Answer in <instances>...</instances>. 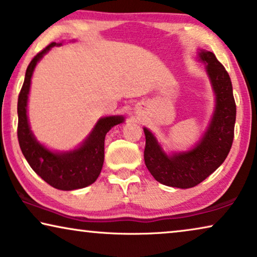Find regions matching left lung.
<instances>
[{"mask_svg": "<svg viewBox=\"0 0 257 257\" xmlns=\"http://www.w3.org/2000/svg\"><path fill=\"white\" fill-rule=\"evenodd\" d=\"M199 59L206 64L215 94V108L198 144L189 151L168 156L153 133L144 127L146 138L144 159L147 170L157 181L171 187L191 188L208 178L226 160L234 139L236 105L230 77L213 52L200 50Z\"/></svg>", "mask_w": 257, "mask_h": 257, "instance_id": "8db88e82", "label": "left lung"}]
</instances>
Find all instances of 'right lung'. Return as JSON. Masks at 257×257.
Instances as JSON below:
<instances>
[{
	"mask_svg": "<svg viewBox=\"0 0 257 257\" xmlns=\"http://www.w3.org/2000/svg\"><path fill=\"white\" fill-rule=\"evenodd\" d=\"M59 45L62 43L52 42L38 52L28 65L26 78L17 103V138L28 164L45 182L61 191H73L93 184L99 177L104 164L105 136L113 126L124 121L125 118L122 115H108L100 118L80 146L72 151H51L38 142L30 130L27 114L31 77L37 63L43 58V56L52 47Z\"/></svg>",
	"mask_w": 257,
	"mask_h": 257,
	"instance_id": "add662e5",
	"label": "right lung"
}]
</instances>
